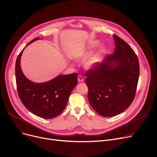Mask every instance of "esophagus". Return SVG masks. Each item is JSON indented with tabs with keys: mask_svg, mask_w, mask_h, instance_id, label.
Listing matches in <instances>:
<instances>
[{
	"mask_svg": "<svg viewBox=\"0 0 157 157\" xmlns=\"http://www.w3.org/2000/svg\"><path fill=\"white\" fill-rule=\"evenodd\" d=\"M78 81L79 83H81V82H83L84 81V78H83L81 75H79L78 77Z\"/></svg>",
	"mask_w": 157,
	"mask_h": 157,
	"instance_id": "34e87169",
	"label": "esophagus"
}]
</instances>
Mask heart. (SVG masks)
<instances>
[{
    "label": "heart",
    "instance_id": "obj_1",
    "mask_svg": "<svg viewBox=\"0 0 157 157\" xmlns=\"http://www.w3.org/2000/svg\"><path fill=\"white\" fill-rule=\"evenodd\" d=\"M98 40L93 41V42H92L88 46V50H92V49H94L98 45ZM105 52V48L103 46H101L99 50H98L97 53H96L92 57H90L88 60H87L85 62V68L88 69H92L93 67H94L96 65V64L97 63V62H98V60H99L102 54H104Z\"/></svg>",
    "mask_w": 157,
    "mask_h": 157
}]
</instances>
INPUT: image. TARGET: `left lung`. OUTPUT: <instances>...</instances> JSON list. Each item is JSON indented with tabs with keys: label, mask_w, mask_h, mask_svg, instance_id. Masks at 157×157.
<instances>
[{
	"label": "left lung",
	"mask_w": 157,
	"mask_h": 157,
	"mask_svg": "<svg viewBox=\"0 0 157 157\" xmlns=\"http://www.w3.org/2000/svg\"><path fill=\"white\" fill-rule=\"evenodd\" d=\"M113 39L114 53L84 74L90 104L104 117L116 116L128 108L139 77V60L132 48L117 35Z\"/></svg>",
	"instance_id": "8db88e82"
}]
</instances>
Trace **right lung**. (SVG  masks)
Listing matches in <instances>:
<instances>
[{"label":"right lung","mask_w":157,"mask_h":157,"mask_svg":"<svg viewBox=\"0 0 157 157\" xmlns=\"http://www.w3.org/2000/svg\"><path fill=\"white\" fill-rule=\"evenodd\" d=\"M38 39L39 37L35 38L27 45ZM23 49L18 56L15 65L19 97L25 107L33 114L45 119L53 118L66 107L72 90L78 85V74L59 75L45 83H34L24 76L20 67Z\"/></svg>","instance_id":"1"}]
</instances>
